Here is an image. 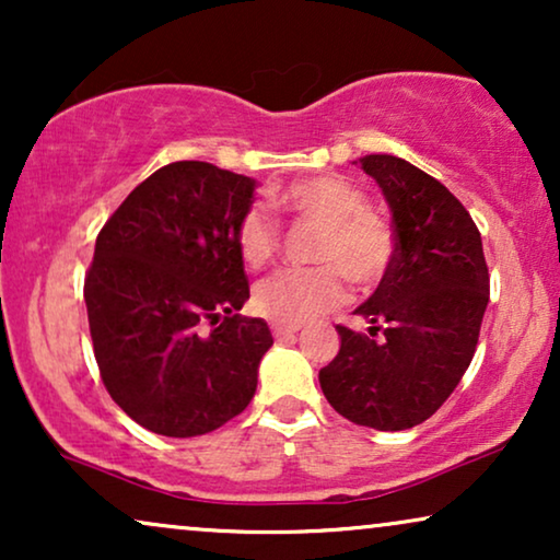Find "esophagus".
<instances>
[{
  "mask_svg": "<svg viewBox=\"0 0 560 560\" xmlns=\"http://www.w3.org/2000/svg\"><path fill=\"white\" fill-rule=\"evenodd\" d=\"M301 331V326H282V324H272V336L278 341H285V339H293V336Z\"/></svg>",
  "mask_w": 560,
  "mask_h": 560,
  "instance_id": "34e87169",
  "label": "esophagus"
}]
</instances>
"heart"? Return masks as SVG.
<instances>
[{"mask_svg":"<svg viewBox=\"0 0 560 560\" xmlns=\"http://www.w3.org/2000/svg\"><path fill=\"white\" fill-rule=\"evenodd\" d=\"M270 203L324 229L313 252L318 267H288L257 282L255 308L272 324H308L347 301V278L370 290L389 272L395 234L385 219L366 209L364 190L354 183L313 175L272 194ZM236 249L247 267H262L278 255L280 232L265 203H252L242 213Z\"/></svg>","mask_w":560,"mask_h":560,"instance_id":"b5f03b06","label":"heart"}]
</instances>
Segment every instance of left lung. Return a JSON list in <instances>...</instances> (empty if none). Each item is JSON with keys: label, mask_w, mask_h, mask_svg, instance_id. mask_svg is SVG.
I'll return each instance as SVG.
<instances>
[{"label": "left lung", "mask_w": 560, "mask_h": 560, "mask_svg": "<svg viewBox=\"0 0 560 560\" xmlns=\"http://www.w3.org/2000/svg\"><path fill=\"white\" fill-rule=\"evenodd\" d=\"M359 163L393 211L395 257L354 311L366 334L336 326L341 349L318 382L351 423L405 431L431 418L469 370L489 270L477 224L443 183L395 155Z\"/></svg>", "instance_id": "8db88e82"}]
</instances>
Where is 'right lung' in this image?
I'll use <instances>...</instances> for the list:
<instances>
[{
    "label": "right lung",
    "mask_w": 560,
    "mask_h": 560,
    "mask_svg": "<svg viewBox=\"0 0 560 560\" xmlns=\"http://www.w3.org/2000/svg\"><path fill=\"white\" fill-rule=\"evenodd\" d=\"M252 194L247 175L180 160L142 180L96 236L83 298L98 374L152 433H211L255 397L272 334L236 313L249 298L236 224Z\"/></svg>",
    "instance_id": "obj_1"
}]
</instances>
